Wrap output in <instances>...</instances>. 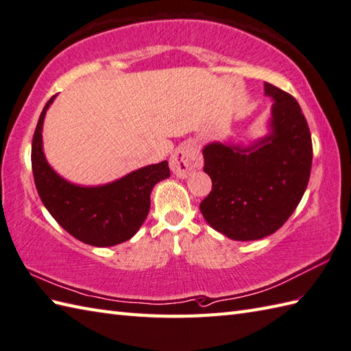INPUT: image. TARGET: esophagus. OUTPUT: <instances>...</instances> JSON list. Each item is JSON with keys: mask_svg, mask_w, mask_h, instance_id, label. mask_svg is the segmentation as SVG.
I'll list each match as a JSON object with an SVG mask.
<instances>
[{"mask_svg": "<svg viewBox=\"0 0 351 351\" xmlns=\"http://www.w3.org/2000/svg\"><path fill=\"white\" fill-rule=\"evenodd\" d=\"M202 167V156L195 143L187 141L176 149L170 156V169L178 178H189L193 171Z\"/></svg>", "mask_w": 351, "mask_h": 351, "instance_id": "esophagus-1", "label": "esophagus"}]
</instances>
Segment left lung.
Listing matches in <instances>:
<instances>
[{"label":"left lung","instance_id":"1","mask_svg":"<svg viewBox=\"0 0 351 351\" xmlns=\"http://www.w3.org/2000/svg\"><path fill=\"white\" fill-rule=\"evenodd\" d=\"M264 93L273 101L264 137L249 146L213 141L202 151L213 190L200 213L235 241L274 234L299 205L311 175V132L299 102L270 83Z\"/></svg>","mask_w":351,"mask_h":351}]
</instances>
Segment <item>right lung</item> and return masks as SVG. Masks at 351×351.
<instances>
[{
    "instance_id": "add662e5",
    "label": "right lung",
    "mask_w": 351,
    "mask_h": 351,
    "mask_svg": "<svg viewBox=\"0 0 351 351\" xmlns=\"http://www.w3.org/2000/svg\"><path fill=\"white\" fill-rule=\"evenodd\" d=\"M56 96L43 107L33 137L32 166L37 193L58 225L77 240L95 247L128 241L147 217L152 189L170 176L169 162L145 166L102 185H78L64 180L47 161L42 140L45 114Z\"/></svg>"
}]
</instances>
